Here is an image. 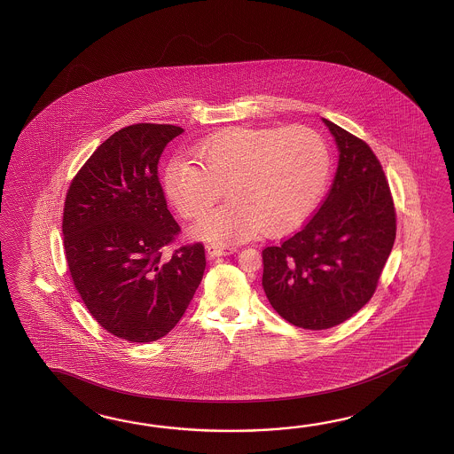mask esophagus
<instances>
[{
  "label": "esophagus",
  "instance_id": "1",
  "mask_svg": "<svg viewBox=\"0 0 454 454\" xmlns=\"http://www.w3.org/2000/svg\"><path fill=\"white\" fill-rule=\"evenodd\" d=\"M237 251L235 247H219V245H207L206 247V253L209 258H217V256H227V254H233Z\"/></svg>",
  "mask_w": 454,
  "mask_h": 454
}]
</instances>
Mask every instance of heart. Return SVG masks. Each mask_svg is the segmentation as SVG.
<instances>
[{
	"instance_id": "1",
	"label": "heart",
	"mask_w": 454,
	"mask_h": 454,
	"mask_svg": "<svg viewBox=\"0 0 454 454\" xmlns=\"http://www.w3.org/2000/svg\"><path fill=\"white\" fill-rule=\"evenodd\" d=\"M194 160L174 159L165 193L184 219H201L223 196L229 203L192 233L213 243H237L260 233L280 237L313 213L329 175L328 147L303 126L286 129L233 126L206 137Z\"/></svg>"
}]
</instances>
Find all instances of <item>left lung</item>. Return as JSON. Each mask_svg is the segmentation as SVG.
I'll return each mask as SVG.
<instances>
[{
  "label": "left lung",
  "instance_id": "1",
  "mask_svg": "<svg viewBox=\"0 0 454 454\" xmlns=\"http://www.w3.org/2000/svg\"><path fill=\"white\" fill-rule=\"evenodd\" d=\"M338 170L326 200L301 231L262 250V289L294 326L333 328L362 309L395 239V203L367 143L326 118Z\"/></svg>",
  "mask_w": 454,
  "mask_h": 454
}]
</instances>
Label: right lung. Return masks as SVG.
<instances>
[{
    "label": "right lung",
    "instance_id": "right-lung-1",
    "mask_svg": "<svg viewBox=\"0 0 454 454\" xmlns=\"http://www.w3.org/2000/svg\"><path fill=\"white\" fill-rule=\"evenodd\" d=\"M182 133L154 123L116 131L87 159L65 201L63 243L74 287L102 328L131 342L168 334L203 279V243L162 256L180 227L157 164Z\"/></svg>",
    "mask_w": 454,
    "mask_h": 454
}]
</instances>
